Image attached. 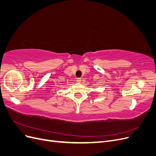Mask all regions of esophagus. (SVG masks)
<instances>
[{
  "mask_svg": "<svg viewBox=\"0 0 156 156\" xmlns=\"http://www.w3.org/2000/svg\"><path fill=\"white\" fill-rule=\"evenodd\" d=\"M76 79H77L76 81H77L78 83H80V82L81 81V77H77Z\"/></svg>",
  "mask_w": 156,
  "mask_h": 156,
  "instance_id": "34e87169",
  "label": "esophagus"
}]
</instances>
